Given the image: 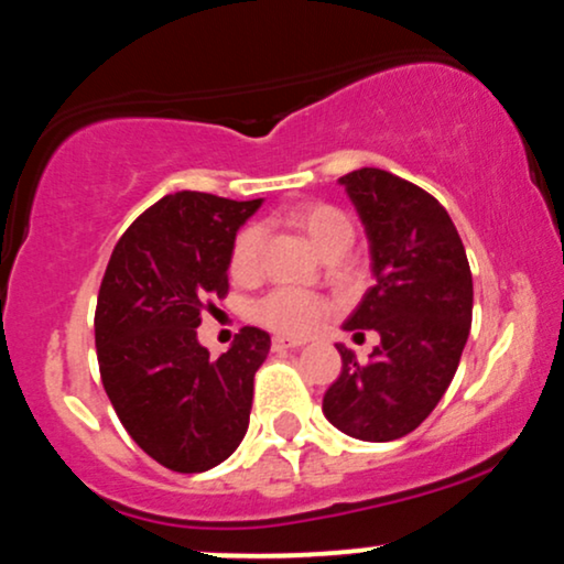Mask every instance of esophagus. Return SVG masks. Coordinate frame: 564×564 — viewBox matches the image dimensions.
Masks as SVG:
<instances>
[{
	"instance_id": "esophagus-1",
	"label": "esophagus",
	"mask_w": 564,
	"mask_h": 564,
	"mask_svg": "<svg viewBox=\"0 0 564 564\" xmlns=\"http://www.w3.org/2000/svg\"><path fill=\"white\" fill-rule=\"evenodd\" d=\"M304 338H290V336H274L271 338V347L276 349V352H282V349H299L304 347Z\"/></svg>"
}]
</instances>
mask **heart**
Wrapping results in <instances>:
<instances>
[{
	"instance_id": "1",
	"label": "heart",
	"mask_w": 564,
	"mask_h": 564,
	"mask_svg": "<svg viewBox=\"0 0 564 564\" xmlns=\"http://www.w3.org/2000/svg\"><path fill=\"white\" fill-rule=\"evenodd\" d=\"M288 220L299 228L301 234L317 247V252H325L336 241H349L352 239V228L349 220L341 215L336 207L323 202H306L299 204L288 212ZM260 258V228L247 226L236 234L234 247H231V274L236 280H247V276L256 274ZM258 323L269 325L271 330L280 333H301L314 330L319 325L325 314V304L314 295L304 293V290L282 288L274 293L265 295L263 301H258L252 308Z\"/></svg>"
}]
</instances>
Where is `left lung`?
I'll return each instance as SVG.
<instances>
[{"label":"left lung","mask_w":564,"mask_h":564,"mask_svg":"<svg viewBox=\"0 0 564 564\" xmlns=\"http://www.w3.org/2000/svg\"><path fill=\"white\" fill-rule=\"evenodd\" d=\"M360 215L373 288L344 330L379 333L368 362L336 344L341 373L323 398L333 427L395 441L427 420L459 366L474 317V276L449 212L422 187L381 169L338 180Z\"/></svg>","instance_id":"1"}]
</instances>
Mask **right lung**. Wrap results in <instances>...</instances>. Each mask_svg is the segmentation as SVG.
<instances>
[{
	"instance_id": "right-lung-1",
	"label": "right lung",
	"mask_w": 564,
	"mask_h": 564,
	"mask_svg": "<svg viewBox=\"0 0 564 564\" xmlns=\"http://www.w3.org/2000/svg\"><path fill=\"white\" fill-rule=\"evenodd\" d=\"M260 204L196 191L163 196L120 236L101 280V384L139 449L177 474L220 465L250 425L269 333L241 328L215 360L196 328L209 299L228 293L236 231Z\"/></svg>"
}]
</instances>
